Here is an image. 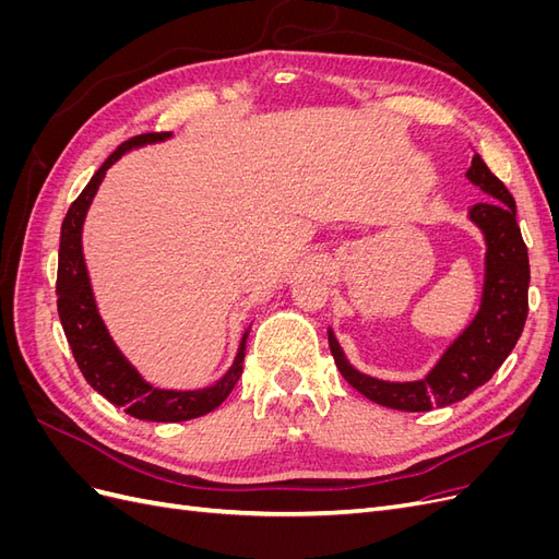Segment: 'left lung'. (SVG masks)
<instances>
[{"instance_id": "8db88e82", "label": "left lung", "mask_w": 559, "mask_h": 559, "mask_svg": "<svg viewBox=\"0 0 559 559\" xmlns=\"http://www.w3.org/2000/svg\"><path fill=\"white\" fill-rule=\"evenodd\" d=\"M466 177L489 195L487 202H478L468 212L471 222L483 230L487 242L483 300L476 319L448 347L431 373L417 382L368 378L349 366L333 331H329V347L343 378L359 394L384 408L427 413L466 399L509 359L527 321L530 257L515 218V200L478 154L473 156Z\"/></svg>"}]
</instances>
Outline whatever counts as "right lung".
Returning a JSON list of instances; mask_svg holds the SVG:
<instances>
[{
    "label": "right lung",
    "instance_id": "add662e5",
    "mask_svg": "<svg viewBox=\"0 0 559 559\" xmlns=\"http://www.w3.org/2000/svg\"><path fill=\"white\" fill-rule=\"evenodd\" d=\"M170 138V132H146L138 134L118 146L114 154L103 163V167L93 175L86 189L72 202L62 222L60 233V251H58V314L67 335V343L72 347L76 366L86 378V382L103 394L109 403L123 408L130 417L148 419V421H183L195 419L212 413L222 405L233 386L238 384L242 376L247 335L245 333L238 357H235L228 373L218 380L214 386L198 389V392H167V389H156L140 378L114 341L109 337L103 319L97 314V306L93 298V289L88 282V270L83 263L81 251V228L83 218L97 193V186L103 183L105 173L121 158L128 148L160 142Z\"/></svg>",
    "mask_w": 559,
    "mask_h": 559
}]
</instances>
